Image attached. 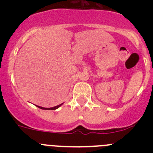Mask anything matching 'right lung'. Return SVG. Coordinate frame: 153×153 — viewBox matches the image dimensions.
I'll return each instance as SVG.
<instances>
[{
    "mask_svg": "<svg viewBox=\"0 0 153 153\" xmlns=\"http://www.w3.org/2000/svg\"><path fill=\"white\" fill-rule=\"evenodd\" d=\"M60 106H61V104H60V105H58V106H54V107H52V108H44V107H41V106H37V107H39L40 109H57L58 107H60Z\"/></svg>",
    "mask_w": 153,
    "mask_h": 153,
    "instance_id": "add662e5",
    "label": "right lung"
}]
</instances>
